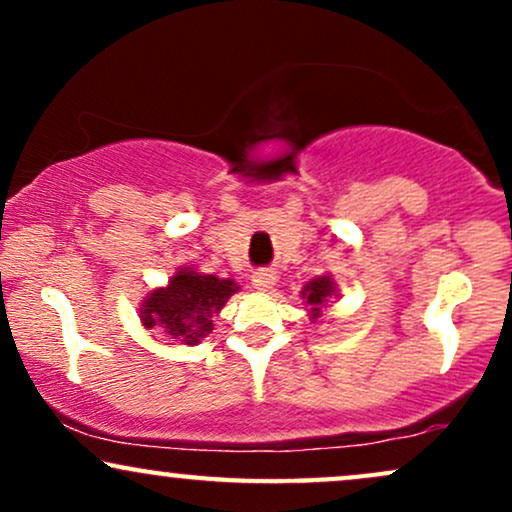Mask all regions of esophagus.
I'll list each match as a JSON object with an SVG mask.
<instances>
[{"instance_id": "34e87169", "label": "esophagus", "mask_w": 512, "mask_h": 512, "mask_svg": "<svg viewBox=\"0 0 512 512\" xmlns=\"http://www.w3.org/2000/svg\"><path fill=\"white\" fill-rule=\"evenodd\" d=\"M274 284H276V274L272 269H260V272H255V276H252V286H255L257 291L274 289Z\"/></svg>"}]
</instances>
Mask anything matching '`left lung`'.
Listing matches in <instances>:
<instances>
[{
	"label": "left lung",
	"mask_w": 512,
	"mask_h": 512,
	"mask_svg": "<svg viewBox=\"0 0 512 512\" xmlns=\"http://www.w3.org/2000/svg\"><path fill=\"white\" fill-rule=\"evenodd\" d=\"M301 293L305 298V305H310V320H317L322 315V305L327 303V298H332L334 281L330 276H317V279L308 281L303 286Z\"/></svg>",
	"instance_id": "left-lung-1"
}]
</instances>
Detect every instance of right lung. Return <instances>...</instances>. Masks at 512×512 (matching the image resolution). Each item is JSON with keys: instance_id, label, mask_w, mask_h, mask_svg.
Returning <instances> with one entry per match:
<instances>
[{"instance_id": "right-lung-1", "label": "right lung", "mask_w": 512, "mask_h": 512, "mask_svg": "<svg viewBox=\"0 0 512 512\" xmlns=\"http://www.w3.org/2000/svg\"><path fill=\"white\" fill-rule=\"evenodd\" d=\"M240 289L233 279H219L192 267L170 276L168 286L144 298L139 317L146 330H154L173 344L195 346L214 330V317Z\"/></svg>"}]
</instances>
